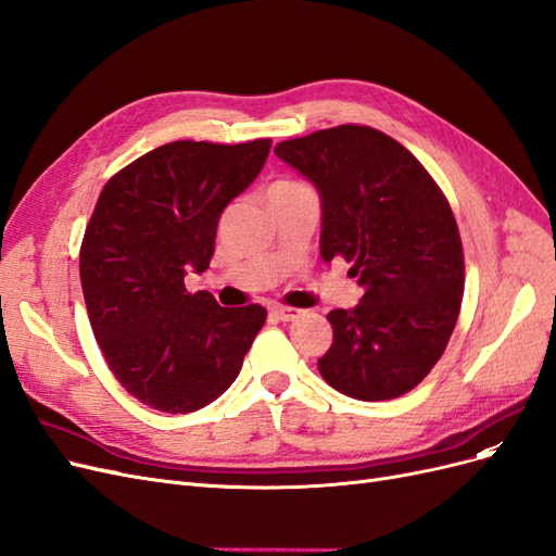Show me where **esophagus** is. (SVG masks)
<instances>
[{
  "mask_svg": "<svg viewBox=\"0 0 556 556\" xmlns=\"http://www.w3.org/2000/svg\"><path fill=\"white\" fill-rule=\"evenodd\" d=\"M270 314L277 316L279 320H295V318H300L304 312L298 309V307H286V304H277V307L270 309Z\"/></svg>",
  "mask_w": 556,
  "mask_h": 556,
  "instance_id": "34e87169",
  "label": "esophagus"
}]
</instances>
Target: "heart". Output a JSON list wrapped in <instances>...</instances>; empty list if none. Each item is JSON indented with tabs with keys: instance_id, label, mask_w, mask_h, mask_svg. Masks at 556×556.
<instances>
[{
	"instance_id": "obj_1",
	"label": "heart",
	"mask_w": 556,
	"mask_h": 556,
	"mask_svg": "<svg viewBox=\"0 0 556 556\" xmlns=\"http://www.w3.org/2000/svg\"><path fill=\"white\" fill-rule=\"evenodd\" d=\"M277 185H298V182H291V180H281V182H277Z\"/></svg>"
}]
</instances>
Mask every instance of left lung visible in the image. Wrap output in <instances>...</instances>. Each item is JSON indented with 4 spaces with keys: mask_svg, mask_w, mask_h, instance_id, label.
<instances>
[{
    "mask_svg": "<svg viewBox=\"0 0 556 556\" xmlns=\"http://www.w3.org/2000/svg\"><path fill=\"white\" fill-rule=\"evenodd\" d=\"M275 154L318 189L320 256L344 258L363 286L332 309L324 379L353 400L414 390L451 339L464 295L455 214L432 175L395 138L361 124L283 140Z\"/></svg>",
    "mask_w": 556,
    "mask_h": 556,
    "instance_id": "8db88e82",
    "label": "left lung"
}]
</instances>
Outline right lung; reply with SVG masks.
Masks as SVG:
<instances>
[{
	"mask_svg": "<svg viewBox=\"0 0 556 556\" xmlns=\"http://www.w3.org/2000/svg\"><path fill=\"white\" fill-rule=\"evenodd\" d=\"M270 138L175 140L115 173L80 244V283L99 349L122 388L164 414H191L238 379L265 324L261 304L189 293L214 254L224 207L256 180Z\"/></svg>",
	"mask_w": 556,
	"mask_h": 556,
	"instance_id": "1",
	"label": "right lung"
}]
</instances>
